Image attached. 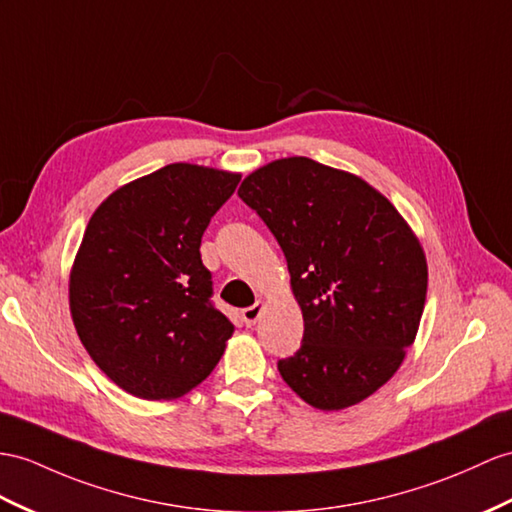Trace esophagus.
<instances>
[{
	"instance_id": "34e87169",
	"label": "esophagus",
	"mask_w": 512,
	"mask_h": 512,
	"mask_svg": "<svg viewBox=\"0 0 512 512\" xmlns=\"http://www.w3.org/2000/svg\"><path fill=\"white\" fill-rule=\"evenodd\" d=\"M263 308H265V302H258L254 306H247L241 310V319L245 321V326H254V323L258 321V317L263 315Z\"/></svg>"
}]
</instances>
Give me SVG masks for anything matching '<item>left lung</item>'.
Listing matches in <instances>:
<instances>
[{"mask_svg": "<svg viewBox=\"0 0 512 512\" xmlns=\"http://www.w3.org/2000/svg\"><path fill=\"white\" fill-rule=\"evenodd\" d=\"M239 197L276 236L302 308L304 341L282 380L319 410H343L389 382L415 343L428 263L378 189L306 156L267 162Z\"/></svg>", "mask_w": 512, "mask_h": 512, "instance_id": "left-lung-1", "label": "left lung"}]
</instances>
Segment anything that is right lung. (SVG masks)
<instances>
[{
    "instance_id": "add662e5",
    "label": "right lung",
    "mask_w": 512,
    "mask_h": 512,
    "mask_svg": "<svg viewBox=\"0 0 512 512\" xmlns=\"http://www.w3.org/2000/svg\"><path fill=\"white\" fill-rule=\"evenodd\" d=\"M241 173L173 162L97 206L69 273L73 326L119 389L169 402L202 384L234 332L210 302L202 234Z\"/></svg>"
}]
</instances>
